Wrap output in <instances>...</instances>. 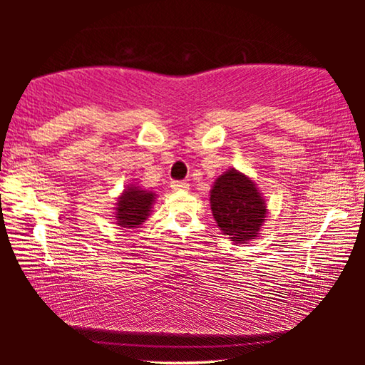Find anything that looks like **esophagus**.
I'll list each match as a JSON object with an SVG mask.
<instances>
[{"instance_id": "34e87169", "label": "esophagus", "mask_w": 365, "mask_h": 365, "mask_svg": "<svg viewBox=\"0 0 365 365\" xmlns=\"http://www.w3.org/2000/svg\"><path fill=\"white\" fill-rule=\"evenodd\" d=\"M170 187H172V190H175V191H185V190H188V188H190V185H188L187 182L175 180V182H172V183H170Z\"/></svg>"}]
</instances>
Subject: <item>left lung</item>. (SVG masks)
<instances>
[{"mask_svg": "<svg viewBox=\"0 0 365 365\" xmlns=\"http://www.w3.org/2000/svg\"><path fill=\"white\" fill-rule=\"evenodd\" d=\"M211 209L220 230L235 243L257 237L267 211L255 183L235 169L215 180L211 191Z\"/></svg>", "mask_w": 365, "mask_h": 365, "instance_id": "8db88e82", "label": "left lung"}]
</instances>
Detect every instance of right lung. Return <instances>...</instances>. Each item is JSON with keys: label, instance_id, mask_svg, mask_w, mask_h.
<instances>
[{"label": "right lung", "instance_id": "right-lung-1", "mask_svg": "<svg viewBox=\"0 0 365 365\" xmlns=\"http://www.w3.org/2000/svg\"><path fill=\"white\" fill-rule=\"evenodd\" d=\"M154 193L138 190L137 187L123 191L115 207V217L123 228L138 227L150 214Z\"/></svg>", "mask_w": 365, "mask_h": 365}]
</instances>
